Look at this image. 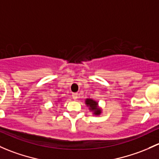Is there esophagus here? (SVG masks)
Listing matches in <instances>:
<instances>
[{"label":"esophagus","mask_w":159,"mask_h":159,"mask_svg":"<svg viewBox=\"0 0 159 159\" xmlns=\"http://www.w3.org/2000/svg\"><path fill=\"white\" fill-rule=\"evenodd\" d=\"M72 98H73V99H74V100L78 99V94L77 93H74L72 94Z\"/></svg>","instance_id":"esophagus-1"}]
</instances>
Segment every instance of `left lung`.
<instances>
[{"label":"left lung","mask_w":159,"mask_h":159,"mask_svg":"<svg viewBox=\"0 0 159 159\" xmlns=\"http://www.w3.org/2000/svg\"><path fill=\"white\" fill-rule=\"evenodd\" d=\"M85 103H86V104L90 107L89 109L93 111V113H94L95 115L101 114V110L100 108H98V103H97L96 101H94L92 99H86Z\"/></svg>","instance_id":"8db88e82"}]
</instances>
